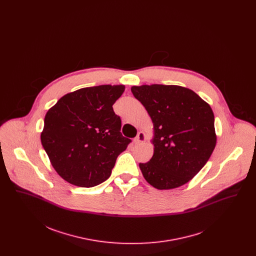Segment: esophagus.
<instances>
[{"label": "esophagus", "instance_id": "34e87169", "mask_svg": "<svg viewBox=\"0 0 256 256\" xmlns=\"http://www.w3.org/2000/svg\"><path fill=\"white\" fill-rule=\"evenodd\" d=\"M146 141V134L143 132H140L137 134V136L134 139V143L135 144H140V143H144Z\"/></svg>", "mask_w": 256, "mask_h": 256}]
</instances>
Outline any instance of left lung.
Here are the masks:
<instances>
[{"label":"left lung","mask_w":256,"mask_h":256,"mask_svg":"<svg viewBox=\"0 0 256 256\" xmlns=\"http://www.w3.org/2000/svg\"><path fill=\"white\" fill-rule=\"evenodd\" d=\"M132 92L154 124V156L139 164L143 176L159 190L189 182L206 165L217 143L212 108L183 86H134Z\"/></svg>","instance_id":"left-lung-1"}]
</instances>
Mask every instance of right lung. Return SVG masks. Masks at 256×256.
Returning a JSON list of instances; mask_svg holds the SVG:
<instances>
[{"label":"right lung","instance_id":"1","mask_svg":"<svg viewBox=\"0 0 256 256\" xmlns=\"http://www.w3.org/2000/svg\"><path fill=\"white\" fill-rule=\"evenodd\" d=\"M122 84L86 87L61 97L45 115L41 143L56 172L67 182L93 187L106 180L130 140L120 132L112 106Z\"/></svg>","mask_w":256,"mask_h":256}]
</instances>
